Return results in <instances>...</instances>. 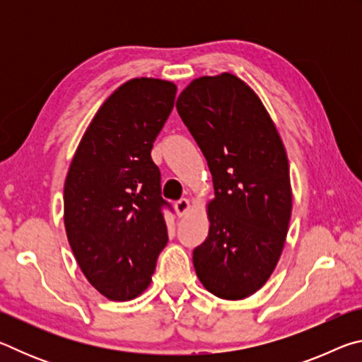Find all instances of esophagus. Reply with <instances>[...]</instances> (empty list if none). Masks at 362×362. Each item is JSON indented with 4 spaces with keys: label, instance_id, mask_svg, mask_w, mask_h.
I'll list each match as a JSON object with an SVG mask.
<instances>
[{
    "label": "esophagus",
    "instance_id": "obj_1",
    "mask_svg": "<svg viewBox=\"0 0 362 362\" xmlns=\"http://www.w3.org/2000/svg\"><path fill=\"white\" fill-rule=\"evenodd\" d=\"M174 206H175L177 216L182 217L183 214H185V212L189 209V201H188L187 198H182V199H179V201H175Z\"/></svg>",
    "mask_w": 362,
    "mask_h": 362
}]
</instances>
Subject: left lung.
<instances>
[{"label":"left lung","instance_id":"8db88e82","mask_svg":"<svg viewBox=\"0 0 362 362\" xmlns=\"http://www.w3.org/2000/svg\"><path fill=\"white\" fill-rule=\"evenodd\" d=\"M175 107L216 189L209 235L193 250L196 274L214 296L246 298L284 247L292 193L283 142L259 97L230 73L194 79Z\"/></svg>","mask_w":362,"mask_h":362}]
</instances>
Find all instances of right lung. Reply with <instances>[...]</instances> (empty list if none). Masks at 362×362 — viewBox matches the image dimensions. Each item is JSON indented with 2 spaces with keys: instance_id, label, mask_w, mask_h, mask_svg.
<instances>
[{
  "instance_id": "add662e5",
  "label": "right lung",
  "mask_w": 362,
  "mask_h": 362,
  "mask_svg": "<svg viewBox=\"0 0 362 362\" xmlns=\"http://www.w3.org/2000/svg\"><path fill=\"white\" fill-rule=\"evenodd\" d=\"M177 88L136 78L108 97L73 156L64 222L84 276L110 300L148 287L168 244L161 173L151 148L174 108Z\"/></svg>"
}]
</instances>
